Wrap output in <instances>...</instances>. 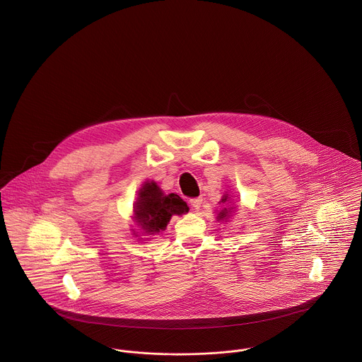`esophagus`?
Segmentation results:
<instances>
[{
    "mask_svg": "<svg viewBox=\"0 0 362 362\" xmlns=\"http://www.w3.org/2000/svg\"><path fill=\"white\" fill-rule=\"evenodd\" d=\"M190 204H192V206H193L194 209H200L201 204H202V199H201V197L192 199V200H190Z\"/></svg>",
    "mask_w": 362,
    "mask_h": 362,
    "instance_id": "34e87169",
    "label": "esophagus"
}]
</instances>
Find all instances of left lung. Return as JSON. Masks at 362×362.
<instances>
[{
    "label": "left lung",
    "mask_w": 362,
    "mask_h": 362,
    "mask_svg": "<svg viewBox=\"0 0 362 362\" xmlns=\"http://www.w3.org/2000/svg\"><path fill=\"white\" fill-rule=\"evenodd\" d=\"M226 201H229V196L226 194V196H223V199H222V202H226ZM230 209H232V206L230 208H223L219 214H218V221H223V219H226L228 216H229V214H230Z\"/></svg>",
    "instance_id": "obj_1"
}]
</instances>
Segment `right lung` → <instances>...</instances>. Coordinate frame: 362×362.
<instances>
[{"mask_svg": "<svg viewBox=\"0 0 362 362\" xmlns=\"http://www.w3.org/2000/svg\"><path fill=\"white\" fill-rule=\"evenodd\" d=\"M134 202V221L144 235H156L165 230L172 215L189 212V206L177 194H163L160 186L151 180L139 190Z\"/></svg>", "mask_w": 362, "mask_h": 362, "instance_id": "1", "label": "right lung"}]
</instances>
